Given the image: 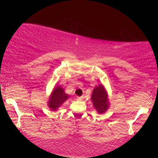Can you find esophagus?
Listing matches in <instances>:
<instances>
[{
    "label": "esophagus",
    "mask_w": 158,
    "mask_h": 158,
    "mask_svg": "<svg viewBox=\"0 0 158 158\" xmlns=\"http://www.w3.org/2000/svg\"><path fill=\"white\" fill-rule=\"evenodd\" d=\"M83 98H84V97H77V100H79V101H81V100H82L83 99Z\"/></svg>",
    "instance_id": "34e87169"
}]
</instances>
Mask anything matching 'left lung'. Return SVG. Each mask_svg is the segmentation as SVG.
<instances>
[{
    "label": "left lung",
    "mask_w": 158,
    "mask_h": 158,
    "mask_svg": "<svg viewBox=\"0 0 158 158\" xmlns=\"http://www.w3.org/2000/svg\"><path fill=\"white\" fill-rule=\"evenodd\" d=\"M94 108L99 114H103L109 108L107 91L102 85H99L94 88L91 95Z\"/></svg>",
    "instance_id": "1"
}]
</instances>
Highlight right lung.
Segmentation results:
<instances>
[{"label": "right lung", "mask_w": 158, "mask_h": 158, "mask_svg": "<svg viewBox=\"0 0 158 158\" xmlns=\"http://www.w3.org/2000/svg\"><path fill=\"white\" fill-rule=\"evenodd\" d=\"M69 98V96L65 94L64 89L61 88V86H57L52 90L51 95H50V99H49L48 106L50 110H56L57 108L61 106L62 103Z\"/></svg>", "instance_id": "right-lung-1"}]
</instances>
